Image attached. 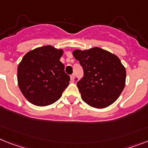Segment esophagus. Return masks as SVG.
Here are the masks:
<instances>
[{
	"label": "esophagus",
	"instance_id": "1",
	"mask_svg": "<svg viewBox=\"0 0 148 148\" xmlns=\"http://www.w3.org/2000/svg\"><path fill=\"white\" fill-rule=\"evenodd\" d=\"M74 76H75L74 74H72L71 75V81H74Z\"/></svg>",
	"mask_w": 148,
	"mask_h": 148
}]
</instances>
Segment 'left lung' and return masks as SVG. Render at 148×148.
Segmentation results:
<instances>
[{
    "label": "left lung",
    "mask_w": 148,
    "mask_h": 148,
    "mask_svg": "<svg viewBox=\"0 0 148 148\" xmlns=\"http://www.w3.org/2000/svg\"><path fill=\"white\" fill-rule=\"evenodd\" d=\"M73 56L84 69V77L77 83L83 101L95 108L113 104L126 83V69L120 59L99 47L84 51L76 49Z\"/></svg>",
    "instance_id": "8db88e82"
}]
</instances>
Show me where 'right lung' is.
Instances as JSON below:
<instances>
[{
	"label": "right lung",
	"mask_w": 148,
	"mask_h": 148,
	"mask_svg": "<svg viewBox=\"0 0 148 148\" xmlns=\"http://www.w3.org/2000/svg\"><path fill=\"white\" fill-rule=\"evenodd\" d=\"M62 54V49L48 45L30 51L22 58L17 70L18 87L32 104L51 105L68 87L70 77L60 62Z\"/></svg>",
	"instance_id": "obj_1"
}]
</instances>
